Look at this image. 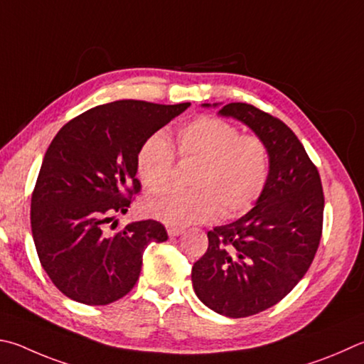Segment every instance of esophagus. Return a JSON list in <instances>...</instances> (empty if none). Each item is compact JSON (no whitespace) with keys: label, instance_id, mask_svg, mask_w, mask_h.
Wrapping results in <instances>:
<instances>
[{"label":"esophagus","instance_id":"1","mask_svg":"<svg viewBox=\"0 0 364 364\" xmlns=\"http://www.w3.org/2000/svg\"><path fill=\"white\" fill-rule=\"evenodd\" d=\"M167 232L170 237H178L183 234V229L181 228H176V226H167Z\"/></svg>","mask_w":364,"mask_h":364}]
</instances>
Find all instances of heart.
<instances>
[{
	"label": "heart",
	"mask_w": 364,
	"mask_h": 364,
	"mask_svg": "<svg viewBox=\"0 0 364 364\" xmlns=\"http://www.w3.org/2000/svg\"><path fill=\"white\" fill-rule=\"evenodd\" d=\"M178 154L197 161L191 189L165 188L144 200L151 216L171 226L235 218L259 202L270 175V149L264 138L242 134L221 117L200 116L176 132ZM175 167L167 135L154 132L136 151V173L149 189L164 186Z\"/></svg>",
	"instance_id": "b5f03b06"
}]
</instances>
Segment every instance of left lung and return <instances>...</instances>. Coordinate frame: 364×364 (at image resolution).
Masks as SVG:
<instances>
[{"instance_id": "obj_1", "label": "left lung", "mask_w": 364, "mask_h": 364, "mask_svg": "<svg viewBox=\"0 0 364 364\" xmlns=\"http://www.w3.org/2000/svg\"><path fill=\"white\" fill-rule=\"evenodd\" d=\"M220 113L266 140L270 175L255 208L208 230L193 285L211 310L243 318L275 306L306 275L320 245L325 196L318 168L285 122L248 103L224 105Z\"/></svg>"}]
</instances>
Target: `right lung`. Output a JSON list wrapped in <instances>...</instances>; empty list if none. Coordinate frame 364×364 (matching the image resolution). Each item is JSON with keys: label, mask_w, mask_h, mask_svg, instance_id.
I'll use <instances>...</instances> for the list:
<instances>
[{"label": "right lung", "mask_w": 364, "mask_h": 364, "mask_svg": "<svg viewBox=\"0 0 364 364\" xmlns=\"http://www.w3.org/2000/svg\"><path fill=\"white\" fill-rule=\"evenodd\" d=\"M189 105H100L71 119L52 140L31 194V234L46 274L70 299L87 306L121 299L140 277L148 243L168 239L154 220L114 234L107 224L140 194L141 141Z\"/></svg>", "instance_id": "obj_1"}]
</instances>
